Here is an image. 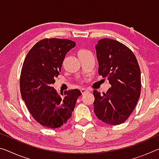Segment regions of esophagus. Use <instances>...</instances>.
Segmentation results:
<instances>
[{
    "label": "esophagus",
    "mask_w": 159,
    "mask_h": 159,
    "mask_svg": "<svg viewBox=\"0 0 159 159\" xmlns=\"http://www.w3.org/2000/svg\"><path fill=\"white\" fill-rule=\"evenodd\" d=\"M80 92H81L82 95H84V94H85L86 93L88 92V90H86V89H84V88H82V89L80 90Z\"/></svg>",
    "instance_id": "1"
}]
</instances>
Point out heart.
Here are the masks:
<instances>
[{"label":"heart","mask_w":159,"mask_h":159,"mask_svg":"<svg viewBox=\"0 0 159 159\" xmlns=\"http://www.w3.org/2000/svg\"><path fill=\"white\" fill-rule=\"evenodd\" d=\"M81 51H82V50H81Z\"/></svg>","instance_id":"heart-1"}]
</instances>
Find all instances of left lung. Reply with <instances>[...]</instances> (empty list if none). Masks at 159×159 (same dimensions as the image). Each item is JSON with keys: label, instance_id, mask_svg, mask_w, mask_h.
<instances>
[{"label": "left lung", "instance_id": "1", "mask_svg": "<svg viewBox=\"0 0 159 159\" xmlns=\"http://www.w3.org/2000/svg\"><path fill=\"white\" fill-rule=\"evenodd\" d=\"M98 73L107 78L111 88L103 95L93 90L94 112L99 120L118 125L130 116L141 92V72L131 50L114 39L99 40L95 46Z\"/></svg>", "mask_w": 159, "mask_h": 159}]
</instances>
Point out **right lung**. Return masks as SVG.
<instances>
[{
	"instance_id": "obj_1",
	"label": "right lung",
	"mask_w": 159,
	"mask_h": 159,
	"mask_svg": "<svg viewBox=\"0 0 159 159\" xmlns=\"http://www.w3.org/2000/svg\"><path fill=\"white\" fill-rule=\"evenodd\" d=\"M76 46L67 39H45L34 45L24 61L20 76V92L32 116L40 124L57 128L71 116L79 89L60 95L52 87L61 71L65 55Z\"/></svg>"
}]
</instances>
